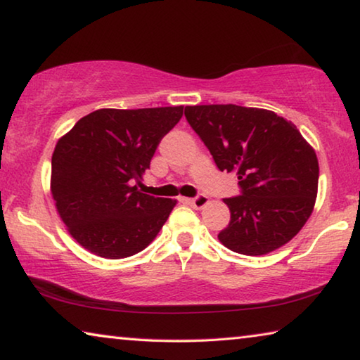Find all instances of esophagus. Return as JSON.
Listing matches in <instances>:
<instances>
[{"label": "esophagus", "instance_id": "1", "mask_svg": "<svg viewBox=\"0 0 360 360\" xmlns=\"http://www.w3.org/2000/svg\"><path fill=\"white\" fill-rule=\"evenodd\" d=\"M188 203H191V206H193V208H203L205 205H208V197H206V195H203V193H198L197 197H193V198H188L187 200Z\"/></svg>", "mask_w": 360, "mask_h": 360}]
</instances>
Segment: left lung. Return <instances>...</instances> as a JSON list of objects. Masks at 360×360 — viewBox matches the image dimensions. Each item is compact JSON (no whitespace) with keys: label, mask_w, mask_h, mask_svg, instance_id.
<instances>
[{"label":"left lung","mask_w":360,"mask_h":360,"mask_svg":"<svg viewBox=\"0 0 360 360\" xmlns=\"http://www.w3.org/2000/svg\"><path fill=\"white\" fill-rule=\"evenodd\" d=\"M184 115L240 195L225 198L230 222L217 238L230 251L262 255L290 241L311 216L319 165L297 127L273 111L236 105L186 106Z\"/></svg>","instance_id":"left-lung-1"}]
</instances>
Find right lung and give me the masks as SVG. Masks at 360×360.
Wrapping results in <instances>:
<instances>
[{
  "mask_svg": "<svg viewBox=\"0 0 360 360\" xmlns=\"http://www.w3.org/2000/svg\"><path fill=\"white\" fill-rule=\"evenodd\" d=\"M182 109H98L57 143L52 195L72 238L87 251L130 257L167 222L174 200L141 193L136 184Z\"/></svg>",
  "mask_w": 360,
  "mask_h": 360,
  "instance_id": "obj_1",
  "label": "right lung"
}]
</instances>
